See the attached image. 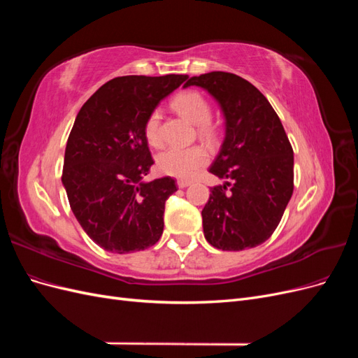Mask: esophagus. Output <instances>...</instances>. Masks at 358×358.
<instances>
[{"label":"esophagus","mask_w":358,"mask_h":358,"mask_svg":"<svg viewBox=\"0 0 358 358\" xmlns=\"http://www.w3.org/2000/svg\"><path fill=\"white\" fill-rule=\"evenodd\" d=\"M188 185H191V180H185V179H179L178 180V187L179 188H187Z\"/></svg>","instance_id":"obj_1"}]
</instances>
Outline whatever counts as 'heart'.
<instances>
[{
    "label": "heart",
    "mask_w": 358,
    "mask_h": 358,
    "mask_svg": "<svg viewBox=\"0 0 358 358\" xmlns=\"http://www.w3.org/2000/svg\"><path fill=\"white\" fill-rule=\"evenodd\" d=\"M171 106L179 115L197 125V131L201 137H204L206 140L216 138V128L210 122L212 107L200 92L183 91L173 99ZM159 119L161 117L157 110L150 112L143 127L146 142L155 148L161 145ZM208 158L209 157L206 149L199 145L189 148H170L158 155L157 166L164 175L180 179H189L196 175L200 167H203L208 162Z\"/></svg>",
    "instance_id": "heart-1"
}]
</instances>
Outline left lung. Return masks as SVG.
I'll return each instance as SVG.
<instances>
[{
	"mask_svg": "<svg viewBox=\"0 0 358 358\" xmlns=\"http://www.w3.org/2000/svg\"><path fill=\"white\" fill-rule=\"evenodd\" d=\"M218 101L225 137L209 171L222 185L210 188L201 210L204 237L222 251H243L276 230L294 189V155L279 116L266 96L241 76L212 71L194 76Z\"/></svg>",
	"mask_w": 358,
	"mask_h": 358,
	"instance_id": "left-lung-1",
	"label": "left lung"
}]
</instances>
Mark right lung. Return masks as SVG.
<instances>
[{"mask_svg": "<svg viewBox=\"0 0 358 358\" xmlns=\"http://www.w3.org/2000/svg\"><path fill=\"white\" fill-rule=\"evenodd\" d=\"M187 79V74L115 78L76 116L62 185L76 220L104 251H143L159 241L166 200L178 188L170 176L143 180L154 164L143 127L158 103Z\"/></svg>", "mask_w": 358, "mask_h": 358, "instance_id": "add662e5", "label": "right lung"}]
</instances>
